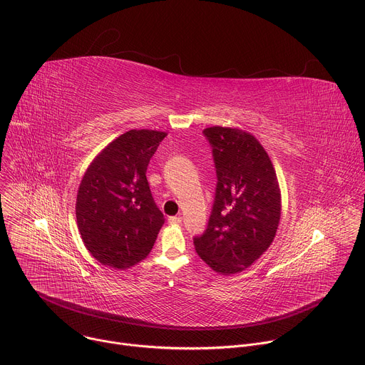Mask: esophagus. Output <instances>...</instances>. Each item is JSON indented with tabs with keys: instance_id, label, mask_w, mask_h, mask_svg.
Here are the masks:
<instances>
[{
	"instance_id": "1",
	"label": "esophagus",
	"mask_w": 365,
	"mask_h": 365,
	"mask_svg": "<svg viewBox=\"0 0 365 365\" xmlns=\"http://www.w3.org/2000/svg\"><path fill=\"white\" fill-rule=\"evenodd\" d=\"M168 222H169L170 225H179V224H182V218H180V217H170V218L168 220Z\"/></svg>"
}]
</instances>
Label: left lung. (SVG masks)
I'll list each match as a JSON object with an SVG mask.
<instances>
[{
    "instance_id": "obj_1",
    "label": "left lung",
    "mask_w": 365,
    "mask_h": 365,
    "mask_svg": "<svg viewBox=\"0 0 365 365\" xmlns=\"http://www.w3.org/2000/svg\"><path fill=\"white\" fill-rule=\"evenodd\" d=\"M203 134L212 145L218 183L207 228L193 244L214 272L230 276L250 267L272 245L282 193L269 154L252 134L221 125Z\"/></svg>"
}]
</instances>
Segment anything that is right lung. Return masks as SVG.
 <instances>
[{
	"label": "right lung",
	"instance_id": "add662e5",
	"mask_svg": "<svg viewBox=\"0 0 365 365\" xmlns=\"http://www.w3.org/2000/svg\"><path fill=\"white\" fill-rule=\"evenodd\" d=\"M168 133L130 130L88 166L76 195V221L88 251L103 266L125 270L144 259L165 224L145 178Z\"/></svg>",
	"mask_w": 365,
	"mask_h": 365
}]
</instances>
